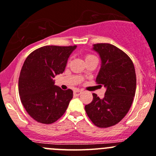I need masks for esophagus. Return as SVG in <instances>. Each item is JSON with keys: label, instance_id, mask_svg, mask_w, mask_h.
Masks as SVG:
<instances>
[{"label": "esophagus", "instance_id": "esophagus-1", "mask_svg": "<svg viewBox=\"0 0 156 156\" xmlns=\"http://www.w3.org/2000/svg\"><path fill=\"white\" fill-rule=\"evenodd\" d=\"M82 92L81 90H74V97H78L80 94H82Z\"/></svg>", "mask_w": 156, "mask_h": 156}]
</instances>
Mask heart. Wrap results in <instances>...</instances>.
<instances>
[{
	"mask_svg": "<svg viewBox=\"0 0 156 156\" xmlns=\"http://www.w3.org/2000/svg\"><path fill=\"white\" fill-rule=\"evenodd\" d=\"M93 57H96V56H94L93 55H91V54H88V55H86V60L88 59H91V58H93Z\"/></svg>",
	"mask_w": 156,
	"mask_h": 156,
	"instance_id": "heart-1",
	"label": "heart"
}]
</instances>
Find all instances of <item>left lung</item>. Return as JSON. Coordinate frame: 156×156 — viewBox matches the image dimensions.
<instances>
[{
  "mask_svg": "<svg viewBox=\"0 0 156 156\" xmlns=\"http://www.w3.org/2000/svg\"><path fill=\"white\" fill-rule=\"evenodd\" d=\"M101 59L97 82L106 88L103 99L93 93V99L85 106L95 126L107 128L115 126L128 113L135 96L136 72L132 60L116 46L108 43L93 44Z\"/></svg>",
  "mask_w": 156,
  "mask_h": 156,
  "instance_id": "1",
  "label": "left lung"
}]
</instances>
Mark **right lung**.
Returning <instances> with one entry per match:
<instances>
[{"mask_svg": "<svg viewBox=\"0 0 156 156\" xmlns=\"http://www.w3.org/2000/svg\"><path fill=\"white\" fill-rule=\"evenodd\" d=\"M76 47L44 46L26 59L19 78V93L26 111L37 122L51 124L57 121L73 98L72 90L55 86L53 78L64 71Z\"/></svg>", "mask_w": 156, "mask_h": 156, "instance_id": "right-lung-1", "label": "right lung"}]
</instances>
